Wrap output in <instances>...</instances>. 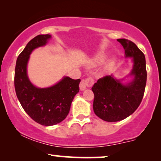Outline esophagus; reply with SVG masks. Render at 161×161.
Returning a JSON list of instances; mask_svg holds the SVG:
<instances>
[{
  "label": "esophagus",
  "instance_id": "34e87169",
  "mask_svg": "<svg viewBox=\"0 0 161 161\" xmlns=\"http://www.w3.org/2000/svg\"><path fill=\"white\" fill-rule=\"evenodd\" d=\"M94 84V79L89 77V78H87L84 79V80H82L80 81V90H85L87 87H91L92 85Z\"/></svg>",
  "mask_w": 161,
  "mask_h": 161
}]
</instances>
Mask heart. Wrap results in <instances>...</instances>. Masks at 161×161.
Wrapping results in <instances>:
<instances>
[{
  "instance_id": "1",
  "label": "heart",
  "mask_w": 161,
  "mask_h": 161,
  "mask_svg": "<svg viewBox=\"0 0 161 161\" xmlns=\"http://www.w3.org/2000/svg\"><path fill=\"white\" fill-rule=\"evenodd\" d=\"M106 58H107V55L105 54V53H103V52L98 53L94 57L93 60H92V64L93 66L100 65L101 64L104 62V61L106 59Z\"/></svg>"
}]
</instances>
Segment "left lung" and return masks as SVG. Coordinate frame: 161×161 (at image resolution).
Returning <instances> with one entry per match:
<instances>
[{"instance_id":"8db88e82","label":"left lung","mask_w":161,"mask_h":161,"mask_svg":"<svg viewBox=\"0 0 161 161\" xmlns=\"http://www.w3.org/2000/svg\"><path fill=\"white\" fill-rule=\"evenodd\" d=\"M125 49L126 58H133L130 75L133 81L122 84L114 76L105 75L92 88L94 98L93 109L98 117L106 122H118L134 113L142 103L147 83L144 54L135 43L126 39H118Z\"/></svg>"}]
</instances>
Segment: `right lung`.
Instances as JSON below:
<instances>
[{
    "label": "right lung",
    "mask_w": 161,
    "mask_h": 161,
    "mask_svg": "<svg viewBox=\"0 0 161 161\" xmlns=\"http://www.w3.org/2000/svg\"><path fill=\"white\" fill-rule=\"evenodd\" d=\"M50 38L49 34H41L32 39L17 57L14 72L15 92L22 107L33 120L45 126L56 125L67 117L80 82L64 77L56 85L42 89L31 83L27 75L30 54Z\"/></svg>",
    "instance_id": "add662e5"
}]
</instances>
